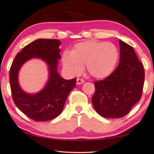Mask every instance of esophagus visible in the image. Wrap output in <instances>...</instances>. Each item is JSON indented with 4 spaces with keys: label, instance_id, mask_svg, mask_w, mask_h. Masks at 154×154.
<instances>
[{
    "label": "esophagus",
    "instance_id": "34e87169",
    "mask_svg": "<svg viewBox=\"0 0 154 154\" xmlns=\"http://www.w3.org/2000/svg\"><path fill=\"white\" fill-rule=\"evenodd\" d=\"M84 82H85V81H84L83 79H77V81H76L77 85L82 84Z\"/></svg>",
    "mask_w": 154,
    "mask_h": 154
}]
</instances>
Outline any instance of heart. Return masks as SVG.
<instances>
[{
    "instance_id": "obj_1",
    "label": "heart",
    "mask_w": 154,
    "mask_h": 154,
    "mask_svg": "<svg viewBox=\"0 0 154 154\" xmlns=\"http://www.w3.org/2000/svg\"><path fill=\"white\" fill-rule=\"evenodd\" d=\"M118 57V49L114 44L86 41L75 44L70 53L64 52L62 62L70 74H79L82 67L86 66L89 74L101 79L112 72Z\"/></svg>"
}]
</instances>
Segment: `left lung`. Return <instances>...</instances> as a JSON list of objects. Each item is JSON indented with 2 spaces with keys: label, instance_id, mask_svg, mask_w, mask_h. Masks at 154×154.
<instances>
[{
  "label": "left lung",
  "instance_id": "1",
  "mask_svg": "<svg viewBox=\"0 0 154 154\" xmlns=\"http://www.w3.org/2000/svg\"><path fill=\"white\" fill-rule=\"evenodd\" d=\"M119 64L104 80L94 82V108L103 117H123L141 99L144 81L143 64L132 46L119 40Z\"/></svg>",
  "mask_w": 154,
  "mask_h": 154
}]
</instances>
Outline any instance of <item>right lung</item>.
Instances as JSON below:
<instances>
[{
    "mask_svg": "<svg viewBox=\"0 0 154 154\" xmlns=\"http://www.w3.org/2000/svg\"><path fill=\"white\" fill-rule=\"evenodd\" d=\"M60 45L61 42L58 39L35 40L17 53L11 65L10 84L13 101L22 112L34 121L47 122L60 115L69 94L75 86L76 79L64 80L57 73ZM33 57L40 58L47 62L50 79L43 90L30 95L23 92L20 88L17 73L24 62Z\"/></svg>",
    "mask_w": 154,
    "mask_h": 154,
    "instance_id": "obj_1",
    "label": "right lung"
}]
</instances>
